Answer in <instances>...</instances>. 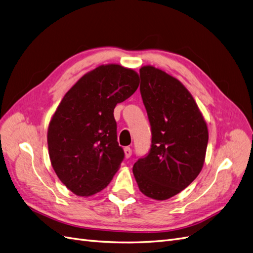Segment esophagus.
Listing matches in <instances>:
<instances>
[{
    "mask_svg": "<svg viewBox=\"0 0 253 253\" xmlns=\"http://www.w3.org/2000/svg\"><path fill=\"white\" fill-rule=\"evenodd\" d=\"M131 155H132V149L129 147H126L125 148V156L126 158H128V157H131Z\"/></svg>",
    "mask_w": 253,
    "mask_h": 253,
    "instance_id": "34e87169",
    "label": "esophagus"
}]
</instances>
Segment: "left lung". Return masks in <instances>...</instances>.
<instances>
[{
	"instance_id": "8db88e82",
	"label": "left lung",
	"mask_w": 253,
	"mask_h": 253,
	"mask_svg": "<svg viewBox=\"0 0 253 253\" xmlns=\"http://www.w3.org/2000/svg\"><path fill=\"white\" fill-rule=\"evenodd\" d=\"M139 72L152 144L148 156L134 164L133 174L145 196L166 201L201 173L208 126L194 98L178 79L152 65L142 66Z\"/></svg>"
}]
</instances>
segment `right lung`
<instances>
[{"label": "right lung", "mask_w": 253, "mask_h": 253, "mask_svg": "<svg viewBox=\"0 0 253 253\" xmlns=\"http://www.w3.org/2000/svg\"><path fill=\"white\" fill-rule=\"evenodd\" d=\"M139 85L132 68L105 64L86 73L64 95L47 129L51 166L78 196L100 192L125 157L117 141L114 109Z\"/></svg>", "instance_id": "1"}]
</instances>
